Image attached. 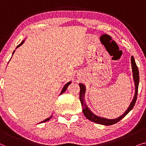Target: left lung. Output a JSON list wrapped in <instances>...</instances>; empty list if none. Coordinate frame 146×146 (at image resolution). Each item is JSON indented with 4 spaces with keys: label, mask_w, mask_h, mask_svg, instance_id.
Here are the masks:
<instances>
[{
    "label": "left lung",
    "mask_w": 146,
    "mask_h": 146,
    "mask_svg": "<svg viewBox=\"0 0 146 146\" xmlns=\"http://www.w3.org/2000/svg\"><path fill=\"white\" fill-rule=\"evenodd\" d=\"M131 66H132V71H133V80H134L135 82V93L134 98H133L132 102H131L130 105L128 108L127 109V110L125 111L123 115H121V116H119L117 118L113 119H109L104 118V117H100L97 116L95 114L92 112V111L90 110L87 107V106L86 105L84 102V94L86 91V88L84 85L82 84H79L80 88V100L82 106V111L84 114L85 117H86L87 119H88L89 120H90L93 122H95L96 123H99V124L102 125H113L114 123L118 122L119 121H120L121 119L123 118L125 115H126L127 113H128L129 111H130L132 108L134 106L135 102H136L137 100V92H138V85H139V70L138 68H137V66L135 64V60L133 56H131Z\"/></svg>",
    "instance_id": "obj_1"
}]
</instances>
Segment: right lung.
I'll return each mask as SVG.
<instances>
[{
  "label": "right lung",
  "mask_w": 146,
  "mask_h": 146,
  "mask_svg": "<svg viewBox=\"0 0 146 146\" xmlns=\"http://www.w3.org/2000/svg\"><path fill=\"white\" fill-rule=\"evenodd\" d=\"M24 42H25V41H23V42H21V44H19V45H18V46H17V48H18V47H19V46H21L22 44H23L24 43ZM14 52H15V51H14V52H13V54H14ZM70 84H71V82H68V83H67V84H66V85L64 86V88H63V89H62V92H61V94H63L64 92H65L67 88H68V86H69ZM52 117V115H51V116H50V117H48V118L46 119H45V120H44V121H42V122H41V123H42V122H45V121H48V120H50V119H51V117Z\"/></svg>",
  "instance_id": "1"
}]
</instances>
